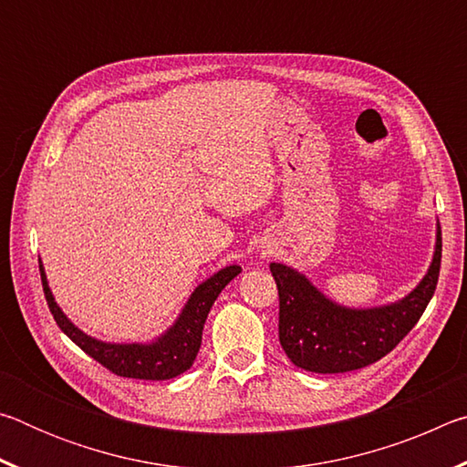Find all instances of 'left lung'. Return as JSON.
I'll return each instance as SVG.
<instances>
[{"label":"left lung","mask_w":467,"mask_h":467,"mask_svg":"<svg viewBox=\"0 0 467 467\" xmlns=\"http://www.w3.org/2000/svg\"><path fill=\"white\" fill-rule=\"evenodd\" d=\"M441 247L437 220L432 262L424 278L404 298L368 309L337 305L295 267L270 264L280 295V344L292 365L323 375L348 373L391 352L431 303L441 270Z\"/></svg>","instance_id":"1"}]
</instances>
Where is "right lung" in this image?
I'll return each mask as SVG.
<instances>
[{
  "label": "right lung",
  "instance_id": "right-lung-1",
  "mask_svg": "<svg viewBox=\"0 0 467 467\" xmlns=\"http://www.w3.org/2000/svg\"><path fill=\"white\" fill-rule=\"evenodd\" d=\"M38 267H41L47 305H49L53 319L57 321L63 334L72 339L76 346H80L88 357L109 368L110 373L128 379H146V381L172 379L185 373L193 365L202 346L203 323L208 319L212 305H214V300L224 290L226 284L241 274V265H226L214 275H210L208 280H203L192 292L177 321L152 342L117 344L102 342V339L84 334L80 327H76L67 319V315L61 311V306L55 303L41 259H38Z\"/></svg>",
  "mask_w": 467,
  "mask_h": 467
}]
</instances>
